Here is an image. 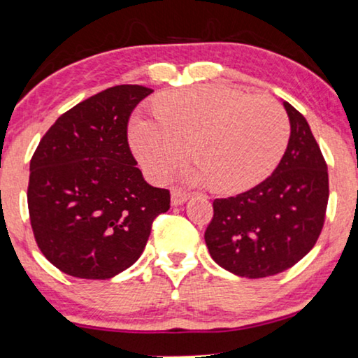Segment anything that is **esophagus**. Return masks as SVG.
Listing matches in <instances>:
<instances>
[{
  "label": "esophagus",
  "instance_id": "esophagus-1",
  "mask_svg": "<svg viewBox=\"0 0 358 358\" xmlns=\"http://www.w3.org/2000/svg\"><path fill=\"white\" fill-rule=\"evenodd\" d=\"M188 199H189V194L180 192V189L176 188L171 189V204H173V206H180V204L187 203Z\"/></svg>",
  "mask_w": 358,
  "mask_h": 358
}]
</instances>
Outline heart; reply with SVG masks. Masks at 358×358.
I'll use <instances>...</instances> for the list:
<instances>
[{
	"label": "heart",
	"mask_w": 358,
	"mask_h": 358,
	"mask_svg": "<svg viewBox=\"0 0 358 358\" xmlns=\"http://www.w3.org/2000/svg\"><path fill=\"white\" fill-rule=\"evenodd\" d=\"M157 117L131 122L132 150L152 180H164L187 155L188 183H213L242 192L265 180L280 164L289 139L285 109L265 96H247L224 85L176 90L155 103Z\"/></svg>",
	"instance_id": "b5f03b06"
}]
</instances>
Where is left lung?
<instances>
[{
    "label": "left lung",
    "instance_id": "1",
    "mask_svg": "<svg viewBox=\"0 0 358 358\" xmlns=\"http://www.w3.org/2000/svg\"><path fill=\"white\" fill-rule=\"evenodd\" d=\"M283 106L292 132L278 166L249 192L214 199L204 232L213 260L245 278L292 268L316 244L326 216V160L303 114L288 101Z\"/></svg>",
    "mask_w": 358,
    "mask_h": 358
}]
</instances>
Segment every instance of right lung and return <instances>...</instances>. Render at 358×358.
Returning <instances> with one entry per match:
<instances>
[{
    "mask_svg": "<svg viewBox=\"0 0 358 358\" xmlns=\"http://www.w3.org/2000/svg\"><path fill=\"white\" fill-rule=\"evenodd\" d=\"M154 92L104 90L69 109L31 160V226L45 259L66 275L108 280L134 265L170 192L149 185L127 144V121Z\"/></svg>",
    "mask_w": 358,
    "mask_h": 358,
    "instance_id": "add662e5",
    "label": "right lung"
}]
</instances>
